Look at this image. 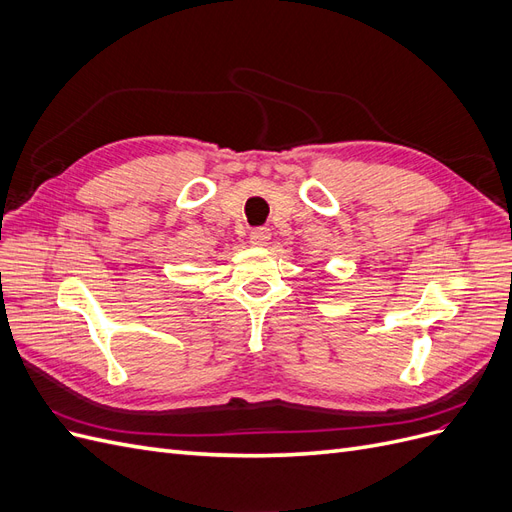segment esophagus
Masks as SVG:
<instances>
[{
	"label": "esophagus",
	"mask_w": 512,
	"mask_h": 512,
	"mask_svg": "<svg viewBox=\"0 0 512 512\" xmlns=\"http://www.w3.org/2000/svg\"><path fill=\"white\" fill-rule=\"evenodd\" d=\"M271 239V230L269 228H256L250 232V243L256 247H265Z\"/></svg>",
	"instance_id": "1"
}]
</instances>
